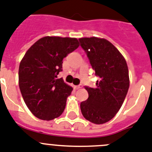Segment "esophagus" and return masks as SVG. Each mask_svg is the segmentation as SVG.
Wrapping results in <instances>:
<instances>
[{
    "label": "esophagus",
    "mask_w": 152,
    "mask_h": 152,
    "mask_svg": "<svg viewBox=\"0 0 152 152\" xmlns=\"http://www.w3.org/2000/svg\"><path fill=\"white\" fill-rule=\"evenodd\" d=\"M82 87H83V85H82V84H80V85H78V86H75L74 88L76 89H81Z\"/></svg>",
    "instance_id": "esophagus-1"
}]
</instances>
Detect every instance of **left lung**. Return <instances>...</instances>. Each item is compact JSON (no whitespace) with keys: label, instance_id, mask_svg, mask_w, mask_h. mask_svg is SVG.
<instances>
[{"label":"left lung","instance_id":"obj_1","mask_svg":"<svg viewBox=\"0 0 152 152\" xmlns=\"http://www.w3.org/2000/svg\"><path fill=\"white\" fill-rule=\"evenodd\" d=\"M95 75L99 78L96 88L85 86L89 98L80 104L86 119L94 124L109 122L122 105L129 88L128 66L113 43L97 37L79 39Z\"/></svg>","mask_w":152,"mask_h":152}]
</instances>
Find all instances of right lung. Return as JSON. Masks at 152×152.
<instances>
[{"instance_id":"1","label":"right lung","mask_w":152,"mask_h":152,"mask_svg":"<svg viewBox=\"0 0 152 152\" xmlns=\"http://www.w3.org/2000/svg\"><path fill=\"white\" fill-rule=\"evenodd\" d=\"M76 38L45 37L32 45L19 66V87L30 112L42 120L57 118L72 88L62 78L63 58L79 47Z\"/></svg>"}]
</instances>
